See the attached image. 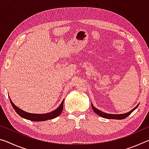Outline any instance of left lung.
I'll list each match as a JSON object with an SVG mask.
<instances>
[{
	"mask_svg": "<svg viewBox=\"0 0 149 149\" xmlns=\"http://www.w3.org/2000/svg\"><path fill=\"white\" fill-rule=\"evenodd\" d=\"M138 104L136 107L132 109L130 112H128L127 113H125V114H107V113H105V112H103L102 111L99 110V109H97V108H96L95 107H94V106L93 105V104L91 103V107L93 108V110L94 112L96 113V114H98L100 116L103 117L104 118H107V119H114V120H123V119H125V118H127L128 116L130 115L134 111L136 108H137V107L139 106Z\"/></svg>",
	"mask_w": 149,
	"mask_h": 149,
	"instance_id": "obj_1",
	"label": "left lung"
}]
</instances>
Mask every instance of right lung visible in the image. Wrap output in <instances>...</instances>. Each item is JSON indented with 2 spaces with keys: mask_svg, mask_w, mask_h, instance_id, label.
I'll list each match as a JSON object with an SVG mask.
<instances>
[{
  "mask_svg": "<svg viewBox=\"0 0 149 149\" xmlns=\"http://www.w3.org/2000/svg\"><path fill=\"white\" fill-rule=\"evenodd\" d=\"M10 101L12 107L14 108V109L17 112V114L19 115L21 117L25 118V119L33 121V122H42V121L54 119V118L58 116L61 114L63 110V107H64V100H63V101L59 107L56 110L52 111V112L47 113V114H31V113L26 112L24 110L19 109L18 107H16L12 102L11 99H10Z\"/></svg>",
  "mask_w": 149,
  "mask_h": 149,
  "instance_id": "1",
  "label": "right lung"
}]
</instances>
